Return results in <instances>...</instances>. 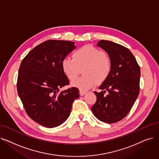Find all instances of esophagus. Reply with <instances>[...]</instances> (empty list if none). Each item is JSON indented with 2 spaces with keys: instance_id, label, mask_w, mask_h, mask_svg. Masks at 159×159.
<instances>
[{
  "instance_id": "34e87169",
  "label": "esophagus",
  "mask_w": 159,
  "mask_h": 159,
  "mask_svg": "<svg viewBox=\"0 0 159 159\" xmlns=\"http://www.w3.org/2000/svg\"><path fill=\"white\" fill-rule=\"evenodd\" d=\"M79 93H80V95L81 96H82V95H84V94L86 93V92L83 91V90H80V91H79Z\"/></svg>"
}]
</instances>
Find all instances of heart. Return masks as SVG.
<instances>
[{
    "label": "heart",
    "instance_id": "b5f03b06",
    "mask_svg": "<svg viewBox=\"0 0 159 159\" xmlns=\"http://www.w3.org/2000/svg\"><path fill=\"white\" fill-rule=\"evenodd\" d=\"M111 61L104 52L92 45H84L73 54V58L65 57L61 61V69L67 79L74 80L83 68L84 75L72 82L71 85L81 89H89L97 82H104L111 71Z\"/></svg>",
    "mask_w": 159,
    "mask_h": 159
}]
</instances>
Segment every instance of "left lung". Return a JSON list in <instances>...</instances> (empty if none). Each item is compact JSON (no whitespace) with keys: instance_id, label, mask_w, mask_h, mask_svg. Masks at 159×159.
Returning <instances> with one entry per match:
<instances>
[{"instance_id":"8db88e82","label":"left lung","mask_w":159,"mask_h":159,"mask_svg":"<svg viewBox=\"0 0 159 159\" xmlns=\"http://www.w3.org/2000/svg\"><path fill=\"white\" fill-rule=\"evenodd\" d=\"M97 45L108 54L112 67L99 88L101 92H94L97 101L91 109L99 120L114 123L125 118L139 96L140 68L132 52L123 45L107 40H101ZM106 91L109 94L105 96Z\"/></svg>"}]
</instances>
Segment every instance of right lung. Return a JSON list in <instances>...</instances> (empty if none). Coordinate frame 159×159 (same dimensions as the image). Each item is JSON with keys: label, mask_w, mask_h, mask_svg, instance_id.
I'll return each instance as SVG.
<instances>
[{"label": "right lung", "mask_w": 159, "mask_h": 159, "mask_svg": "<svg viewBox=\"0 0 159 159\" xmlns=\"http://www.w3.org/2000/svg\"><path fill=\"white\" fill-rule=\"evenodd\" d=\"M75 48L72 41L48 40L32 49L20 65L18 95L27 114L41 125H60L70 116L74 100L79 98L75 87L60 92L70 84L61 61Z\"/></svg>", "instance_id": "obj_1"}]
</instances>
